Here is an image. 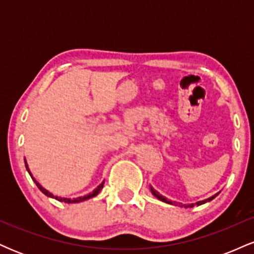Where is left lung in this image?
Segmentation results:
<instances>
[{
  "label": "left lung",
  "mask_w": 254,
  "mask_h": 254,
  "mask_svg": "<svg viewBox=\"0 0 254 254\" xmlns=\"http://www.w3.org/2000/svg\"><path fill=\"white\" fill-rule=\"evenodd\" d=\"M150 190H151V193L154 194V196H155L157 199H160V200H162V202H165V203H168V204H173V205H178V203H176V202H172V200H170V199H167V198L166 197H164V196H161V194L159 193V192H157L156 190H154L153 188H151L150 186ZM218 193H216V194H214V196H211L210 198H206V199H204V200H200V202H197L196 203V205H200V204H204V203H206V202H210V200H212L214 199L215 197L217 196ZM194 204H189L188 206H190V208H192V206H193ZM183 206V205H182ZM186 206V205H185Z\"/></svg>",
  "instance_id": "8db88e82"
}]
</instances>
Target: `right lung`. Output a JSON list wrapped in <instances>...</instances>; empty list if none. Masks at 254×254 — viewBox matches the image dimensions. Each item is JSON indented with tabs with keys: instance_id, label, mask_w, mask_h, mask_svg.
Wrapping results in <instances>:
<instances>
[{
	"instance_id": "add662e5",
	"label": "right lung",
	"mask_w": 254,
	"mask_h": 254,
	"mask_svg": "<svg viewBox=\"0 0 254 254\" xmlns=\"http://www.w3.org/2000/svg\"><path fill=\"white\" fill-rule=\"evenodd\" d=\"M25 165H26V170L28 171V173H30V176H31V178L32 179H33V182L36 183V185L38 186V189H39L40 191L43 192L44 194H46V196L48 197H51V198H55V199H57V200H60V202H64V203H78V202H82V200H86V199H89V198H92V197H94V196H97V194L99 193V192H100V190L101 189L104 188V183L105 182H103L100 184V185L98 186L97 189H95L94 191L92 192V193H89V194H87V196H83V197H78V198H75V199H70V198H62V197H58V196H54V194L51 193V192H49L48 190H45V189L43 188L42 185H40L39 183L37 182L36 179H34L33 177H32V174H31V172H30V170H28V166H27V162H25Z\"/></svg>"
}]
</instances>
